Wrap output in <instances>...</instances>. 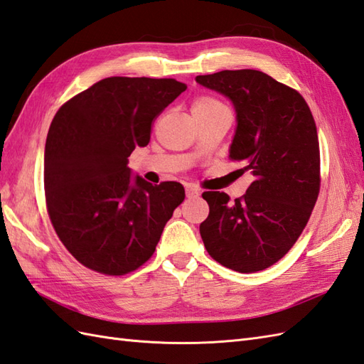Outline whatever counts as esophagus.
<instances>
[{"label": "esophagus", "instance_id": "esophagus-1", "mask_svg": "<svg viewBox=\"0 0 364 364\" xmlns=\"http://www.w3.org/2000/svg\"><path fill=\"white\" fill-rule=\"evenodd\" d=\"M200 196V191L196 188V186H186V197L188 198H196Z\"/></svg>", "mask_w": 364, "mask_h": 364}]
</instances>
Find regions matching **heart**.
Masks as SVG:
<instances>
[{
    "instance_id": "1",
    "label": "heart",
    "mask_w": 364,
    "mask_h": 364,
    "mask_svg": "<svg viewBox=\"0 0 364 364\" xmlns=\"http://www.w3.org/2000/svg\"><path fill=\"white\" fill-rule=\"evenodd\" d=\"M217 107H225V105L210 96H200L193 100L192 112H201V109H210V108H217Z\"/></svg>"
}]
</instances>
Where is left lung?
<instances>
[{
    "label": "left lung",
    "mask_w": 364,
    "mask_h": 364,
    "mask_svg": "<svg viewBox=\"0 0 364 364\" xmlns=\"http://www.w3.org/2000/svg\"><path fill=\"white\" fill-rule=\"evenodd\" d=\"M200 85L230 97L237 129L230 149L255 181L230 201L203 192L209 215L200 234L209 256L239 273L272 267L290 251L318 200L319 142L310 108L296 90L256 70L197 75Z\"/></svg>",
    "instance_id": "obj_1"
}]
</instances>
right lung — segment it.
<instances>
[{"label":"right lung","mask_w":364,"mask_h":364,"mask_svg":"<svg viewBox=\"0 0 364 364\" xmlns=\"http://www.w3.org/2000/svg\"><path fill=\"white\" fill-rule=\"evenodd\" d=\"M186 88L175 79L107 77L58 108L45 146L46 209L83 267L124 276L154 256L184 188L132 180L127 163Z\"/></svg>","instance_id":"right-lung-1"}]
</instances>
